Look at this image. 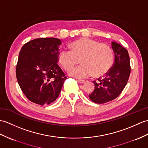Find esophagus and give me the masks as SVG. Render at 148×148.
Segmentation results:
<instances>
[{"label":"esophagus","mask_w":148,"mask_h":148,"mask_svg":"<svg viewBox=\"0 0 148 148\" xmlns=\"http://www.w3.org/2000/svg\"><path fill=\"white\" fill-rule=\"evenodd\" d=\"M78 82H79V83L82 84V83H84V82H85V81H84V80H81V79H79V80H78Z\"/></svg>","instance_id":"obj_1"}]
</instances>
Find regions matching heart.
Instances as JSON below:
<instances>
[{"label": "heart", "mask_w": 148, "mask_h": 148, "mask_svg": "<svg viewBox=\"0 0 148 148\" xmlns=\"http://www.w3.org/2000/svg\"><path fill=\"white\" fill-rule=\"evenodd\" d=\"M71 47L72 50L64 49L58 55L59 62L65 69L74 66L81 59L82 65L69 70L71 75L85 79L94 74L95 77H100L107 73L112 66L113 51L105 44L85 38L74 41Z\"/></svg>", "instance_id": "1"}]
</instances>
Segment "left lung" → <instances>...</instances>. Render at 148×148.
<instances>
[{
	"instance_id": "obj_1",
	"label": "left lung",
	"mask_w": 148,
	"mask_h": 148,
	"mask_svg": "<svg viewBox=\"0 0 148 148\" xmlns=\"http://www.w3.org/2000/svg\"><path fill=\"white\" fill-rule=\"evenodd\" d=\"M115 54L113 67L97 81H94L95 90L89 98L96 103L101 104L118 97L127 83L130 73L128 51L119 43L112 42Z\"/></svg>"
}]
</instances>
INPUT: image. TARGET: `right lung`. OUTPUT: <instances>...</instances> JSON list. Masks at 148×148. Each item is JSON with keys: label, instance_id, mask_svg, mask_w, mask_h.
Segmentation results:
<instances>
[{"label": "right lung", "instance_id": "obj_1", "mask_svg": "<svg viewBox=\"0 0 148 148\" xmlns=\"http://www.w3.org/2000/svg\"><path fill=\"white\" fill-rule=\"evenodd\" d=\"M61 40L41 38L29 41L21 49L16 77L26 98L40 105L56 100L67 77L58 66Z\"/></svg>", "mask_w": 148, "mask_h": 148}]
</instances>
